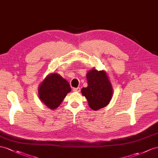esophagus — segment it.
<instances>
[{"label":"esophagus","instance_id":"34e87169","mask_svg":"<svg viewBox=\"0 0 158 158\" xmlns=\"http://www.w3.org/2000/svg\"><path fill=\"white\" fill-rule=\"evenodd\" d=\"M73 90H74V92H80V87L74 88H73Z\"/></svg>","mask_w":158,"mask_h":158}]
</instances>
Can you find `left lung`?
I'll return each instance as SVG.
<instances>
[{"mask_svg":"<svg viewBox=\"0 0 158 158\" xmlns=\"http://www.w3.org/2000/svg\"><path fill=\"white\" fill-rule=\"evenodd\" d=\"M88 86L81 92L86 97L92 109L98 110L109 103L113 94V88L105 71L93 69L87 73Z\"/></svg>","mask_w":158,"mask_h":158,"instance_id":"left-lung-1","label":"left lung"}]
</instances>
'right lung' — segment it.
Instances as JSON below:
<instances>
[{"instance_id":"obj_1","label":"right lung","mask_w":158,"mask_h":158,"mask_svg":"<svg viewBox=\"0 0 158 158\" xmlns=\"http://www.w3.org/2000/svg\"><path fill=\"white\" fill-rule=\"evenodd\" d=\"M71 91L70 84L57 73L46 77L39 88V97L48 108L55 109Z\"/></svg>"}]
</instances>
